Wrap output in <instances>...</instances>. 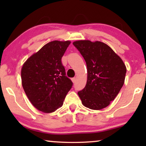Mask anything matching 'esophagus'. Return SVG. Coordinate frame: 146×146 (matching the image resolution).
Instances as JSON below:
<instances>
[{
	"label": "esophagus",
	"mask_w": 146,
	"mask_h": 146,
	"mask_svg": "<svg viewBox=\"0 0 146 146\" xmlns=\"http://www.w3.org/2000/svg\"><path fill=\"white\" fill-rule=\"evenodd\" d=\"M71 80H72V82L74 83L76 82V78H72Z\"/></svg>",
	"instance_id": "esophagus-1"
}]
</instances>
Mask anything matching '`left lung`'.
<instances>
[{
  "instance_id": "1",
  "label": "left lung",
  "mask_w": 146,
  "mask_h": 146,
  "mask_svg": "<svg viewBox=\"0 0 146 146\" xmlns=\"http://www.w3.org/2000/svg\"><path fill=\"white\" fill-rule=\"evenodd\" d=\"M73 44L87 66L86 84L78 92L82 103L92 110L104 108L115 99L123 86L126 67L121 58L106 44L78 40Z\"/></svg>"
}]
</instances>
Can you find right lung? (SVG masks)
I'll use <instances>...</instances> for the list:
<instances>
[{
    "instance_id": "1",
    "label": "right lung",
    "mask_w": 146,
    "mask_h": 146,
    "mask_svg": "<svg viewBox=\"0 0 146 146\" xmlns=\"http://www.w3.org/2000/svg\"><path fill=\"white\" fill-rule=\"evenodd\" d=\"M70 44L68 40L47 43L22 67L24 90L32 104L42 112H53L62 106L72 86L61 61Z\"/></svg>"
}]
</instances>
